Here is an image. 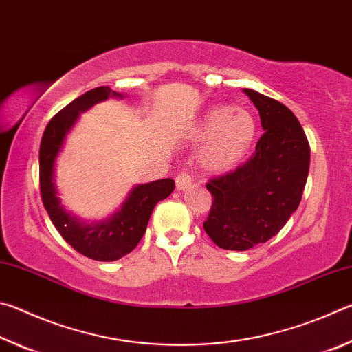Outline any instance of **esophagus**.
Here are the masks:
<instances>
[{"instance_id": "1", "label": "esophagus", "mask_w": 352, "mask_h": 352, "mask_svg": "<svg viewBox=\"0 0 352 352\" xmlns=\"http://www.w3.org/2000/svg\"><path fill=\"white\" fill-rule=\"evenodd\" d=\"M190 182L192 180H190V177L186 172H182V174L175 178V186L178 190H184L190 186Z\"/></svg>"}]
</instances>
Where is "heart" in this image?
I'll return each mask as SVG.
<instances>
[{"label": "heart", "mask_w": 352, "mask_h": 352, "mask_svg": "<svg viewBox=\"0 0 352 352\" xmlns=\"http://www.w3.org/2000/svg\"><path fill=\"white\" fill-rule=\"evenodd\" d=\"M258 126L253 115L233 105H216L201 115L189 140L200 148V164L210 174H223L236 168L254 144Z\"/></svg>", "instance_id": "b5f03b06"}]
</instances>
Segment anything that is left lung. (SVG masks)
<instances>
[{"instance_id": "8db88e82", "label": "left lung", "mask_w": 352, "mask_h": 352, "mask_svg": "<svg viewBox=\"0 0 352 352\" xmlns=\"http://www.w3.org/2000/svg\"><path fill=\"white\" fill-rule=\"evenodd\" d=\"M259 110L264 135L254 153L236 170L208 182L212 195L204 228L217 247L245 252L264 243L287 223L306 186L311 147L287 107L243 88Z\"/></svg>"}]
</instances>
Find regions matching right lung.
Returning a JSON list of instances; mask_svg holds the SVG:
<instances>
[{
	"instance_id": "1",
	"label": "right lung",
	"mask_w": 352,
	"mask_h": 352,
	"mask_svg": "<svg viewBox=\"0 0 352 352\" xmlns=\"http://www.w3.org/2000/svg\"><path fill=\"white\" fill-rule=\"evenodd\" d=\"M109 98L124 96L110 87H98L74 99L51 119L40 144V190L51 222L76 252L107 262L122 258L138 245L155 205L169 197L175 189L172 178L136 184L116 212L93 223L83 222L65 210L56 186V160L80 113Z\"/></svg>"
}]
</instances>
